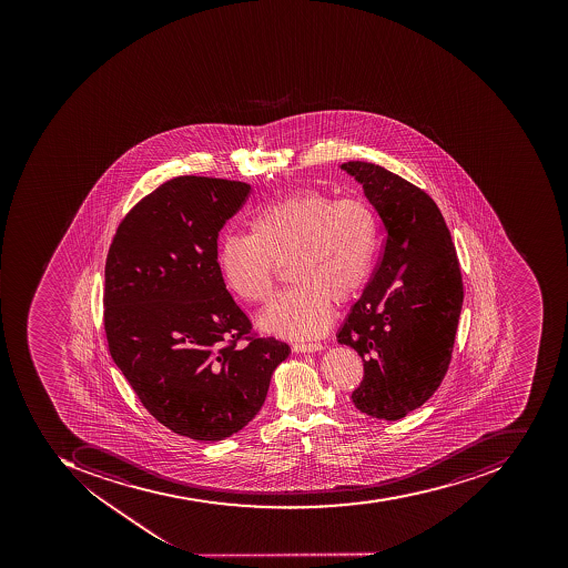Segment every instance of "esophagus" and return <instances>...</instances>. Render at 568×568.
<instances>
[{"mask_svg": "<svg viewBox=\"0 0 568 568\" xmlns=\"http://www.w3.org/2000/svg\"><path fill=\"white\" fill-rule=\"evenodd\" d=\"M292 349L295 351V353H316V351H322L323 346L320 343H310V344H294L292 346Z\"/></svg>", "mask_w": 568, "mask_h": 568, "instance_id": "esophagus-1", "label": "esophagus"}]
</instances>
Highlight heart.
I'll return each instance as SVG.
<instances>
[{"instance_id": "b5f03b06", "label": "heart", "mask_w": 568, "mask_h": 568, "mask_svg": "<svg viewBox=\"0 0 568 568\" xmlns=\"http://www.w3.org/2000/svg\"><path fill=\"white\" fill-rule=\"evenodd\" d=\"M377 219L362 200L335 202L301 190L266 203L250 219V234L227 233L219 270L231 294L266 304L276 271L295 283L258 318V328L286 338L316 337L332 322V301L349 302L371 280L377 252Z\"/></svg>"}]
</instances>
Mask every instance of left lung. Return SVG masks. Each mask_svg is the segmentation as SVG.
I'll return each instance as SVG.
<instances>
[{
	"label": "left lung",
	"mask_w": 568,
	"mask_h": 568,
	"mask_svg": "<svg viewBox=\"0 0 568 568\" xmlns=\"http://www.w3.org/2000/svg\"><path fill=\"white\" fill-rule=\"evenodd\" d=\"M341 169L363 185L387 233L374 278L337 334L363 359L351 399L363 414L398 420L447 374L463 310L459 258L442 212L417 185L365 161Z\"/></svg>",
	"instance_id": "obj_1"
}]
</instances>
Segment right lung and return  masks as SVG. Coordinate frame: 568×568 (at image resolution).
Returning a JSON list of instances; mask_svg holds the SVG:
<instances>
[{
    "instance_id": "right-lung-1",
    "label": "right lung",
    "mask_w": 568,
    "mask_h": 568,
    "mask_svg": "<svg viewBox=\"0 0 568 568\" xmlns=\"http://www.w3.org/2000/svg\"><path fill=\"white\" fill-rule=\"evenodd\" d=\"M248 194L225 179L166 181L121 221L105 261L109 353L158 423L196 442L243 429L290 354L274 337H246L252 323L219 270V231ZM242 336L250 344L237 348Z\"/></svg>"
}]
</instances>
